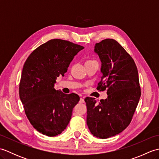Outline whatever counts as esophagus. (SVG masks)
<instances>
[{
	"mask_svg": "<svg viewBox=\"0 0 159 159\" xmlns=\"http://www.w3.org/2000/svg\"><path fill=\"white\" fill-rule=\"evenodd\" d=\"M80 103H83V102H85V100H84V98H80Z\"/></svg>",
	"mask_w": 159,
	"mask_h": 159,
	"instance_id": "obj_1",
	"label": "esophagus"
}]
</instances>
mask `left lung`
<instances>
[{
    "label": "left lung",
    "mask_w": 159,
    "mask_h": 159,
    "mask_svg": "<svg viewBox=\"0 0 159 159\" xmlns=\"http://www.w3.org/2000/svg\"><path fill=\"white\" fill-rule=\"evenodd\" d=\"M101 61V80L97 89H107V98L99 104L85 99L87 124L93 136L107 139L120 133L130 123L141 96L139 75L134 60L119 43L106 39L96 43Z\"/></svg>",
    "instance_id": "left-lung-1"
}]
</instances>
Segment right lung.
I'll return each mask as SVG.
<instances>
[{"mask_svg": "<svg viewBox=\"0 0 159 159\" xmlns=\"http://www.w3.org/2000/svg\"><path fill=\"white\" fill-rule=\"evenodd\" d=\"M83 48L66 40H49L37 48L23 66L20 98L30 123L46 136H57L66 129L80 100L77 94L63 93L54 86L57 78L64 76L74 56Z\"/></svg>", "mask_w": 159, "mask_h": 159, "instance_id": "1", "label": "right lung"}]
</instances>
